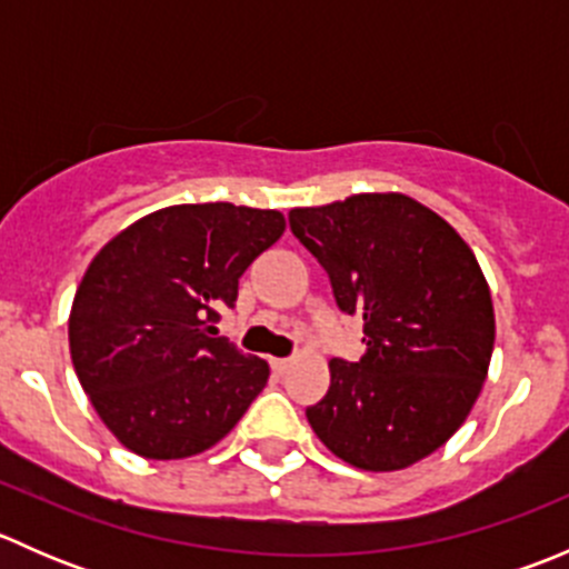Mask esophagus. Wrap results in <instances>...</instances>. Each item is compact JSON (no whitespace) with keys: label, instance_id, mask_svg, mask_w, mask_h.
Masks as SVG:
<instances>
[{"label":"esophagus","instance_id":"1","mask_svg":"<svg viewBox=\"0 0 569 569\" xmlns=\"http://www.w3.org/2000/svg\"><path fill=\"white\" fill-rule=\"evenodd\" d=\"M269 366H272V371H274V375H283V371L286 369H289V360H283V358H272V360H269Z\"/></svg>","mask_w":569,"mask_h":569}]
</instances>
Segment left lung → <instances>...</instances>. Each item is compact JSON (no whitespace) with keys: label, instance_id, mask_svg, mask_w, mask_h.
<instances>
[{"label":"left lung","instance_id":"1","mask_svg":"<svg viewBox=\"0 0 569 569\" xmlns=\"http://www.w3.org/2000/svg\"><path fill=\"white\" fill-rule=\"evenodd\" d=\"M289 222L366 332L358 363L330 360V391L308 407V423L352 468H410L462 427L487 380L496 311L485 272L410 194H349L291 209Z\"/></svg>","mask_w":569,"mask_h":569}]
</instances>
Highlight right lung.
<instances>
[{
  "label": "right lung",
  "instance_id": "1",
  "mask_svg": "<svg viewBox=\"0 0 569 569\" xmlns=\"http://www.w3.org/2000/svg\"><path fill=\"white\" fill-rule=\"evenodd\" d=\"M278 209L181 203L131 222L96 252L68 343L109 432L146 460L220 443L269 380V363L211 336L252 258L278 242Z\"/></svg>",
  "mask_w": 569,
  "mask_h": 569
}]
</instances>
